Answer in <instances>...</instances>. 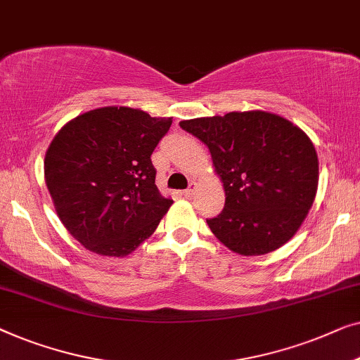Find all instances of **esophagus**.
<instances>
[{
	"mask_svg": "<svg viewBox=\"0 0 360 360\" xmlns=\"http://www.w3.org/2000/svg\"><path fill=\"white\" fill-rule=\"evenodd\" d=\"M194 192H195V182H191L189 187H187L186 191H182V194H184L186 197H192L194 195Z\"/></svg>",
	"mask_w": 360,
	"mask_h": 360,
	"instance_id": "34e87169",
	"label": "esophagus"
}]
</instances>
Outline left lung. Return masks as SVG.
Instances as JSON below:
<instances>
[{"instance_id": "obj_1", "label": "left lung", "mask_w": 360, "mask_h": 360, "mask_svg": "<svg viewBox=\"0 0 360 360\" xmlns=\"http://www.w3.org/2000/svg\"><path fill=\"white\" fill-rule=\"evenodd\" d=\"M179 125L209 146L224 181L225 207L207 224L226 248L259 256L295 235L318 187L316 150L297 125L264 110Z\"/></svg>"}]
</instances>
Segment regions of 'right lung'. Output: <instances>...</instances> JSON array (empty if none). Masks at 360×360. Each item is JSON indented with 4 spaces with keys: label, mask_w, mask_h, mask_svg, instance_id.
I'll return each mask as SVG.
<instances>
[{
    "label": "right lung",
    "mask_w": 360,
    "mask_h": 360,
    "mask_svg": "<svg viewBox=\"0 0 360 360\" xmlns=\"http://www.w3.org/2000/svg\"><path fill=\"white\" fill-rule=\"evenodd\" d=\"M169 117L101 108L75 117L45 155V182L73 238L103 256H127L156 230L173 204L155 184L151 153Z\"/></svg>",
    "instance_id": "right-lung-1"
}]
</instances>
